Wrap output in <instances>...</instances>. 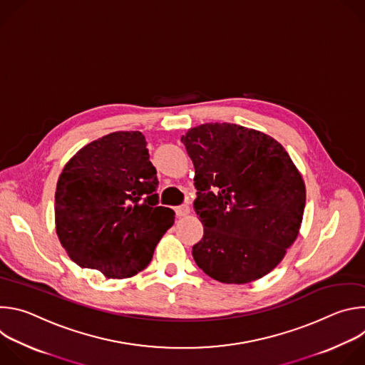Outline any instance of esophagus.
Here are the masks:
<instances>
[{"instance_id": "34e87169", "label": "esophagus", "mask_w": 365, "mask_h": 365, "mask_svg": "<svg viewBox=\"0 0 365 365\" xmlns=\"http://www.w3.org/2000/svg\"><path fill=\"white\" fill-rule=\"evenodd\" d=\"M175 212H176L178 217H186V215H189L190 210H189L187 205H182V206H176L175 207Z\"/></svg>"}]
</instances>
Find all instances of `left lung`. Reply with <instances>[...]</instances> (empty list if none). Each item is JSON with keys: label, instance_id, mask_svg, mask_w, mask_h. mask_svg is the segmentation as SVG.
<instances>
[{"label": "left lung", "instance_id": "left-lung-1", "mask_svg": "<svg viewBox=\"0 0 365 365\" xmlns=\"http://www.w3.org/2000/svg\"><path fill=\"white\" fill-rule=\"evenodd\" d=\"M195 166V212L203 225L192 254L197 267L227 284L269 274L294 242L306 187L273 137L230 123H207L182 135Z\"/></svg>", "mask_w": 365, "mask_h": 365}]
</instances>
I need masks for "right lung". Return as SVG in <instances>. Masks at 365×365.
<instances>
[{"instance_id": "add662e5", "label": "right lung", "mask_w": 365, "mask_h": 365, "mask_svg": "<svg viewBox=\"0 0 365 365\" xmlns=\"http://www.w3.org/2000/svg\"><path fill=\"white\" fill-rule=\"evenodd\" d=\"M158 183L140 131H115L82 147L55 193L56 234L68 255L107 279L145 269L175 224L170 207L158 206Z\"/></svg>"}]
</instances>
